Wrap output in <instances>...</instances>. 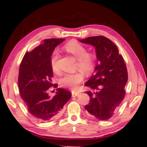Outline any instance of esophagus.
Listing matches in <instances>:
<instances>
[{
  "label": "esophagus",
  "mask_w": 147,
  "mask_h": 147,
  "mask_svg": "<svg viewBox=\"0 0 147 147\" xmlns=\"http://www.w3.org/2000/svg\"><path fill=\"white\" fill-rule=\"evenodd\" d=\"M79 93L78 92H72V96L73 97H76V96L78 95Z\"/></svg>",
  "instance_id": "esophagus-1"
}]
</instances>
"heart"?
<instances>
[{
    "mask_svg": "<svg viewBox=\"0 0 147 147\" xmlns=\"http://www.w3.org/2000/svg\"><path fill=\"white\" fill-rule=\"evenodd\" d=\"M64 49L68 54L73 55L78 61L77 69L83 71L86 76L90 75L95 71L97 61V57L95 53H88L86 47L74 40L68 42L65 45ZM59 58L60 55L57 51L52 52L51 66L53 73L55 74L60 73L58 64ZM78 71L73 74H65L59 79V83L62 87L75 91L83 81L84 74Z\"/></svg>",
    "mask_w": 147,
    "mask_h": 147,
    "instance_id": "1",
    "label": "heart"
}]
</instances>
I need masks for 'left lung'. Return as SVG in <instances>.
Returning <instances> with one entry per match:
<instances>
[{
  "label": "left lung",
  "instance_id": "8db88e82",
  "mask_svg": "<svg viewBox=\"0 0 147 147\" xmlns=\"http://www.w3.org/2000/svg\"><path fill=\"white\" fill-rule=\"evenodd\" d=\"M95 48L97 57L95 74L85 83L90 88L86 93L90 102L85 105L88 114L99 120H107L114 115L125 95L127 82L125 62L114 43L103 36L78 40Z\"/></svg>",
  "mask_w": 147,
  "mask_h": 147
}]
</instances>
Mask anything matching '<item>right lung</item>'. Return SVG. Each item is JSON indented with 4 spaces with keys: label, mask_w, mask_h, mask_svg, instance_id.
Returning a JSON list of instances; mask_svg holds the SVG:
<instances>
[{
    "label": "right lung",
    "mask_w": 147,
    "mask_h": 147,
    "mask_svg": "<svg viewBox=\"0 0 147 147\" xmlns=\"http://www.w3.org/2000/svg\"><path fill=\"white\" fill-rule=\"evenodd\" d=\"M65 38L45 40L30 52L24 54L20 64L18 86L20 95L30 113L36 119L47 121L59 117L64 105L71 97L67 90L59 88L55 95H49L53 86L51 58L55 48ZM54 87L57 85L54 84Z\"/></svg>",
    "instance_id": "1"
}]
</instances>
